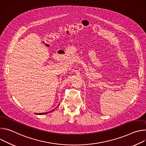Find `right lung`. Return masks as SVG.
Here are the masks:
<instances>
[{
    "mask_svg": "<svg viewBox=\"0 0 146 146\" xmlns=\"http://www.w3.org/2000/svg\"><path fill=\"white\" fill-rule=\"evenodd\" d=\"M58 107V106H57ZM44 112V113H40V114H38V115H43V114H47L48 112Z\"/></svg>",
    "mask_w": 146,
    "mask_h": 146,
    "instance_id": "1",
    "label": "right lung"
}]
</instances>
